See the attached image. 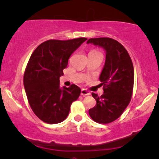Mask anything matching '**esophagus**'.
<instances>
[{
  "label": "esophagus",
  "instance_id": "obj_1",
  "mask_svg": "<svg viewBox=\"0 0 159 159\" xmlns=\"http://www.w3.org/2000/svg\"><path fill=\"white\" fill-rule=\"evenodd\" d=\"M81 95H82V96H87V95H90V93H89V92H88L87 90H86V89H82L81 92Z\"/></svg>",
  "mask_w": 159,
  "mask_h": 159
}]
</instances>
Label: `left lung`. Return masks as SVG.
Masks as SVG:
<instances>
[{"mask_svg": "<svg viewBox=\"0 0 159 159\" xmlns=\"http://www.w3.org/2000/svg\"><path fill=\"white\" fill-rule=\"evenodd\" d=\"M87 43L102 47L106 51V60L99 79L104 94L92 95L96 105L89 109L93 121L109 124L121 116L130 102L134 84V69L127 49L119 42L110 38H90Z\"/></svg>", "mask_w": 159, "mask_h": 159, "instance_id": "1", "label": "left lung"}]
</instances>
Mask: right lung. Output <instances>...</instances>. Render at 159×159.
I'll return each mask as SVG.
<instances>
[{"mask_svg":"<svg viewBox=\"0 0 159 159\" xmlns=\"http://www.w3.org/2000/svg\"><path fill=\"white\" fill-rule=\"evenodd\" d=\"M87 40H48L32 52L25 70L24 86L32 111L45 123L64 121L72 103L81 94V89L75 84L61 88L59 78L70 55Z\"/></svg>","mask_w":159,"mask_h":159,"instance_id":"right-lung-1","label":"right lung"}]
</instances>
